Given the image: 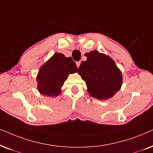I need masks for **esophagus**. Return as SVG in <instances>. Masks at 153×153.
<instances>
[{
	"instance_id": "esophagus-1",
	"label": "esophagus",
	"mask_w": 153,
	"mask_h": 153,
	"mask_svg": "<svg viewBox=\"0 0 153 153\" xmlns=\"http://www.w3.org/2000/svg\"><path fill=\"white\" fill-rule=\"evenodd\" d=\"M80 62H76V65H77V66H78V68L79 66H80Z\"/></svg>"
}]
</instances>
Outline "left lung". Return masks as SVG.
Listing matches in <instances>:
<instances>
[{
	"label": "left lung",
	"mask_w": 153,
	"mask_h": 153,
	"mask_svg": "<svg viewBox=\"0 0 153 153\" xmlns=\"http://www.w3.org/2000/svg\"><path fill=\"white\" fill-rule=\"evenodd\" d=\"M87 60L81 62L78 73L85 81L89 96L99 100L111 99L121 89L123 74L106 54L92 50L86 53Z\"/></svg>",
	"instance_id": "obj_1"
}]
</instances>
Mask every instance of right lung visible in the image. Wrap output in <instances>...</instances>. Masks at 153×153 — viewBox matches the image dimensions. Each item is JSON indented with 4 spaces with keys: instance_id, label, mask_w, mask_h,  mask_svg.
Segmentation results:
<instances>
[{
    "instance_id": "add662e5",
    "label": "right lung",
    "mask_w": 153,
    "mask_h": 153,
    "mask_svg": "<svg viewBox=\"0 0 153 153\" xmlns=\"http://www.w3.org/2000/svg\"><path fill=\"white\" fill-rule=\"evenodd\" d=\"M78 72L76 64L71 57L56 52L40 68L37 75V89L42 95L56 97L69 74Z\"/></svg>"
}]
</instances>
